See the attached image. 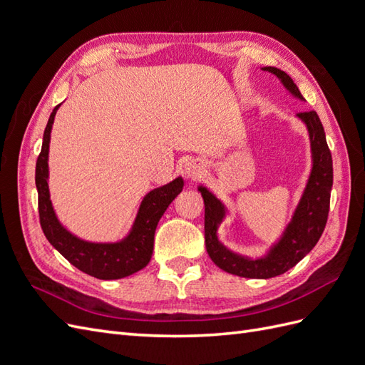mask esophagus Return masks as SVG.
<instances>
[{"mask_svg": "<svg viewBox=\"0 0 365 365\" xmlns=\"http://www.w3.org/2000/svg\"><path fill=\"white\" fill-rule=\"evenodd\" d=\"M204 170H205L204 169V164L201 161H192V163L187 164L185 175H187V178L197 180V178H201V176L204 175Z\"/></svg>", "mask_w": 365, "mask_h": 365, "instance_id": "esophagus-1", "label": "esophagus"}]
</instances>
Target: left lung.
Listing matches in <instances>:
<instances>
[{"mask_svg": "<svg viewBox=\"0 0 365 365\" xmlns=\"http://www.w3.org/2000/svg\"><path fill=\"white\" fill-rule=\"evenodd\" d=\"M262 70L277 76L286 90L303 101L300 90L284 71L275 67H264ZM297 117L303 121L309 132L312 150V170L291 222L284 228L283 236L277 244L271 247L267 256L250 259L230 251L220 244L217 239V227L224 220L227 208L212 192L207 190V187H197L205 205V248L210 259L225 272L247 279L275 277V275H280L295 267L317 245L318 239L323 235L329 215L330 190H332L334 184L332 155H330L324 128L318 114L315 111H304L298 113Z\"/></svg>", "mask_w": 365, "mask_h": 365, "instance_id": "obj_1", "label": "left lung"}]
</instances>
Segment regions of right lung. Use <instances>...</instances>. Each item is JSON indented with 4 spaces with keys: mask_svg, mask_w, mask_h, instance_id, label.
<instances>
[{
    "mask_svg": "<svg viewBox=\"0 0 365 365\" xmlns=\"http://www.w3.org/2000/svg\"><path fill=\"white\" fill-rule=\"evenodd\" d=\"M53 109L43 130L42 149L36 161V189L39 220L43 235L62 256L82 272L101 280H117L143 269L149 263L153 251V236L158 220L165 208L178 196L184 187L181 176L158 189H153L145 197L129 235L115 244H96L71 235L54 213L48 190V148L51 126L58 108Z\"/></svg>",
    "mask_w": 365,
    "mask_h": 365,
    "instance_id": "1",
    "label": "right lung"
}]
</instances>
